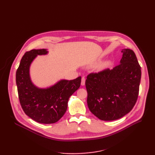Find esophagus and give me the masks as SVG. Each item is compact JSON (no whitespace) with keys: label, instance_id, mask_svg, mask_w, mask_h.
<instances>
[{"label":"esophagus","instance_id":"esophagus-1","mask_svg":"<svg viewBox=\"0 0 155 155\" xmlns=\"http://www.w3.org/2000/svg\"><path fill=\"white\" fill-rule=\"evenodd\" d=\"M85 85V77H83L81 78V85L84 86Z\"/></svg>","mask_w":155,"mask_h":155}]
</instances>
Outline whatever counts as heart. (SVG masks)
Segmentation results:
<instances>
[{"label":"heart","mask_w":155,"mask_h":155,"mask_svg":"<svg viewBox=\"0 0 155 155\" xmlns=\"http://www.w3.org/2000/svg\"><path fill=\"white\" fill-rule=\"evenodd\" d=\"M110 64V61H105V62H104V63H101V64L100 65L99 68H100V69L105 68L107 67L108 66H109Z\"/></svg>","instance_id":"b5f03b06"}]
</instances>
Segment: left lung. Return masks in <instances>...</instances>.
I'll return each mask as SVG.
<instances>
[{
  "instance_id": "left-lung-1",
  "label": "left lung",
  "mask_w": 155,
  "mask_h": 155,
  "mask_svg": "<svg viewBox=\"0 0 155 155\" xmlns=\"http://www.w3.org/2000/svg\"><path fill=\"white\" fill-rule=\"evenodd\" d=\"M121 52L118 66L87 77L88 109L101 120L122 118L133 109L138 99L141 67L132 50L123 49Z\"/></svg>"
}]
</instances>
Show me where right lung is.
<instances>
[{
	"mask_svg": "<svg viewBox=\"0 0 155 155\" xmlns=\"http://www.w3.org/2000/svg\"><path fill=\"white\" fill-rule=\"evenodd\" d=\"M48 53L46 49L26 51L21 60L17 72L16 83L18 99L25 114L40 124L57 122L67 111L69 97L81 85V78L73 80L61 79L46 88H40L32 83L30 67L39 55Z\"/></svg>",
	"mask_w": 155,
	"mask_h": 155,
	"instance_id": "add662e5",
	"label": "right lung"
}]
</instances>
